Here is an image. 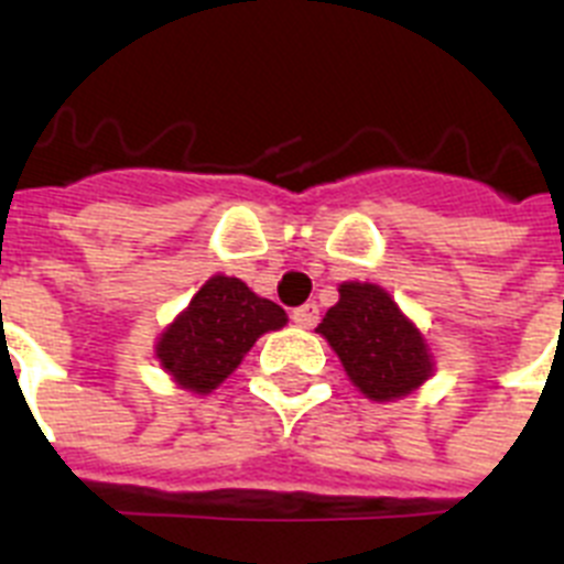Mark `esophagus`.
<instances>
[{"mask_svg":"<svg viewBox=\"0 0 564 564\" xmlns=\"http://www.w3.org/2000/svg\"><path fill=\"white\" fill-rule=\"evenodd\" d=\"M317 317H321V310H317V303H303V306H297L295 312H292V321H295V326H301V329H312L317 323Z\"/></svg>","mask_w":564,"mask_h":564,"instance_id":"esophagus-1","label":"esophagus"}]
</instances>
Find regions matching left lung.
Listing matches in <instances>:
<instances>
[{"instance_id":"1","label":"left lung","mask_w":564,"mask_h":564,"mask_svg":"<svg viewBox=\"0 0 564 564\" xmlns=\"http://www.w3.org/2000/svg\"><path fill=\"white\" fill-rule=\"evenodd\" d=\"M340 301L317 326L340 357L351 383L369 400L386 403L411 394L434 371L429 343L375 283H340Z\"/></svg>"}]
</instances>
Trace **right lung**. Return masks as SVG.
Here are the masks:
<instances>
[{"instance_id": "add662e5", "label": "right lung", "mask_w": 564, "mask_h": 564, "mask_svg": "<svg viewBox=\"0 0 564 564\" xmlns=\"http://www.w3.org/2000/svg\"><path fill=\"white\" fill-rule=\"evenodd\" d=\"M286 326L278 303L238 278L213 275L155 343V357L181 389L209 394L227 380L263 332Z\"/></svg>"}]
</instances>
